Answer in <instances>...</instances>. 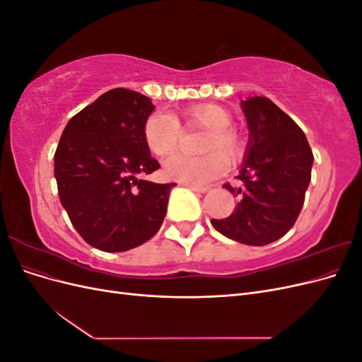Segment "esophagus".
<instances>
[{
	"label": "esophagus",
	"mask_w": 362,
	"mask_h": 362,
	"mask_svg": "<svg viewBox=\"0 0 362 362\" xmlns=\"http://www.w3.org/2000/svg\"><path fill=\"white\" fill-rule=\"evenodd\" d=\"M184 185H185V187H187V189L196 192V193H206V192H208L206 187H196V185H187V184H184Z\"/></svg>",
	"instance_id": "obj_1"
}]
</instances>
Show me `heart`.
<instances>
[{"mask_svg":"<svg viewBox=\"0 0 362 362\" xmlns=\"http://www.w3.org/2000/svg\"><path fill=\"white\" fill-rule=\"evenodd\" d=\"M185 124L206 129L201 139L199 157L172 156L163 164V175L170 181L187 185H205L225 173L226 161H234L242 152V139L233 128V116L226 108L201 104L181 112ZM181 129L178 120L166 112H156L146 117L144 139L148 149L157 157H168L178 148Z\"/></svg>","mask_w":362,"mask_h":362,"instance_id":"1","label":"heart"}]
</instances>
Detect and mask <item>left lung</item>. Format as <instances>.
I'll return each mask as SVG.
<instances>
[{
  "label": "left lung",
  "instance_id": "1",
  "mask_svg": "<svg viewBox=\"0 0 362 362\" xmlns=\"http://www.w3.org/2000/svg\"><path fill=\"white\" fill-rule=\"evenodd\" d=\"M249 140L240 185L225 184L238 198L226 218H211L222 235L249 246H264L286 235L298 218L311 181L313 151L303 131L266 96L242 101Z\"/></svg>",
  "mask_w": 362,
  "mask_h": 362
}]
</instances>
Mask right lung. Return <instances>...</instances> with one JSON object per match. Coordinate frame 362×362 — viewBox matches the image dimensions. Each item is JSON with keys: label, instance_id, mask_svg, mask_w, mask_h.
Segmentation results:
<instances>
[{"label": "right lung", "instance_id": "right-lung-1", "mask_svg": "<svg viewBox=\"0 0 362 362\" xmlns=\"http://www.w3.org/2000/svg\"><path fill=\"white\" fill-rule=\"evenodd\" d=\"M154 108L148 96L119 87L83 108L63 129L54 156L60 202L78 234L100 250L144 245L166 216L177 184L141 178L160 168L144 139Z\"/></svg>", "mask_w": 362, "mask_h": 362}]
</instances>
